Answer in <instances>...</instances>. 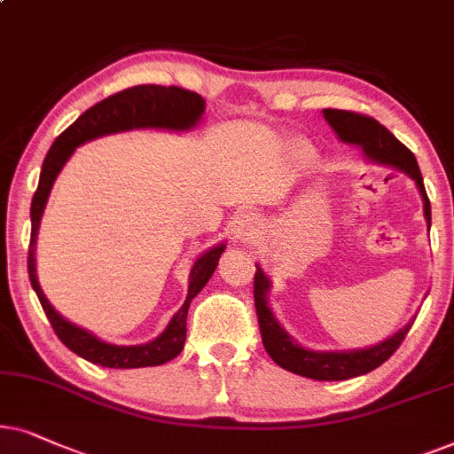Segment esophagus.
Returning <instances> with one entry per match:
<instances>
[{"instance_id":"1","label":"esophagus","mask_w":454,"mask_h":454,"mask_svg":"<svg viewBox=\"0 0 454 454\" xmlns=\"http://www.w3.org/2000/svg\"><path fill=\"white\" fill-rule=\"evenodd\" d=\"M257 232H259V222L255 215L245 214L234 220V237L243 240V243H251L253 239H257Z\"/></svg>"}]
</instances>
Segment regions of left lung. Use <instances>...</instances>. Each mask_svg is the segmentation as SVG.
Instances as JSON below:
<instances>
[{
	"mask_svg": "<svg viewBox=\"0 0 454 454\" xmlns=\"http://www.w3.org/2000/svg\"><path fill=\"white\" fill-rule=\"evenodd\" d=\"M324 118L328 120V124L336 130L340 141L357 145V147L365 151V155L370 157V160L380 161V164L401 168L403 172H407L409 176L415 180L417 186H419L421 197H424L426 220L427 226H430V199H427L424 178H421L419 166H417V160L415 155L411 153V149L404 147L384 124H380L376 118L365 116V114L332 110V107H328V110H324ZM268 288V278H265L262 270H257L255 278H253V297H255V311L263 347L268 350L270 357L274 359V364L280 365L282 370L299 373V376L303 378L330 382V380H348L370 373L372 370H376V367L386 364V361L396 353V348L401 347L404 336H407V332L411 328V324L404 325L401 332H396V334L388 338V340L365 350H350V353H313V350L299 347V344L280 328L276 317L271 316L268 299H265Z\"/></svg>",
	"mask_w": 454,
	"mask_h": 454,
	"instance_id": "1",
	"label": "left lung"
}]
</instances>
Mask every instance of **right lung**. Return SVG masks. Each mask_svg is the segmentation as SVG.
Listing matches in <instances>:
<instances>
[{
    "mask_svg": "<svg viewBox=\"0 0 454 454\" xmlns=\"http://www.w3.org/2000/svg\"><path fill=\"white\" fill-rule=\"evenodd\" d=\"M205 112V101L195 90L183 87H164V84H137V87L124 89L114 93L107 99L89 107L74 124H70L56 141H53L50 153L45 155L43 168H41L39 186L30 203V245H28V278L35 293L41 301L47 319H50L53 332L59 340L68 347L78 357L90 361L101 367H114V370H135V367L161 365L172 361L180 350L184 348L186 340V313H189L191 301L201 293V288L214 274L217 259H220L223 245H217L197 259L195 268L191 271L189 294L184 305L180 307L172 322L168 324L164 334L157 336L153 342L141 344V347H116L97 340L87 330L76 328L74 324L66 322L59 313L50 305L41 290L37 276H35V239H37L39 222L43 215L47 197L53 186V180L74 153L78 145L90 141L101 135H110L118 130L130 129H172L184 130L199 122Z\"/></svg>",
    "mask_w": 454,
    "mask_h": 454,
    "instance_id": "obj_1",
    "label": "right lung"
}]
</instances>
